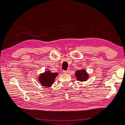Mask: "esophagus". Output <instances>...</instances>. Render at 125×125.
<instances>
[{"mask_svg":"<svg viewBox=\"0 0 125 125\" xmlns=\"http://www.w3.org/2000/svg\"><path fill=\"white\" fill-rule=\"evenodd\" d=\"M69 72V70H64V71H63V73H68Z\"/></svg>","mask_w":125,"mask_h":125,"instance_id":"obj_1","label":"esophagus"}]
</instances>
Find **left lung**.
Returning <instances> with one entry per match:
<instances>
[{
	"instance_id": "1",
	"label": "left lung",
	"mask_w": 125,
	"mask_h": 125,
	"mask_svg": "<svg viewBox=\"0 0 125 125\" xmlns=\"http://www.w3.org/2000/svg\"><path fill=\"white\" fill-rule=\"evenodd\" d=\"M75 76H76L77 81L83 82L87 81L89 78L90 75L85 69H81L75 72Z\"/></svg>"
}]
</instances>
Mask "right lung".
<instances>
[{"label":"right lung","mask_w":125,"mask_h":125,"mask_svg":"<svg viewBox=\"0 0 125 125\" xmlns=\"http://www.w3.org/2000/svg\"><path fill=\"white\" fill-rule=\"evenodd\" d=\"M58 75V73H52L50 70H46L39 75L38 81L43 86L50 87L54 83L55 79Z\"/></svg>","instance_id":"1"}]
</instances>
